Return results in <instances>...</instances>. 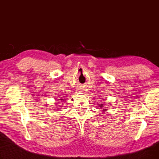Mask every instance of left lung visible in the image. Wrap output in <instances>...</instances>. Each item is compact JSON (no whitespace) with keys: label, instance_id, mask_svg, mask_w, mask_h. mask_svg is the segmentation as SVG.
<instances>
[{"label":"left lung","instance_id":"left-lung-1","mask_svg":"<svg viewBox=\"0 0 159 159\" xmlns=\"http://www.w3.org/2000/svg\"><path fill=\"white\" fill-rule=\"evenodd\" d=\"M99 108L102 109V113H104V112L107 111V109H106V108H104V104H102V103L99 104Z\"/></svg>","mask_w":159,"mask_h":159}]
</instances>
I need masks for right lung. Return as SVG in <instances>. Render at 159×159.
I'll list each match as a JSON object with an SVG mask.
<instances>
[{"label":"right lung","mask_w":159,"mask_h":159,"mask_svg":"<svg viewBox=\"0 0 159 159\" xmlns=\"http://www.w3.org/2000/svg\"><path fill=\"white\" fill-rule=\"evenodd\" d=\"M60 99V100H62V98H60V99Z\"/></svg>","instance_id":"add662e5"}]
</instances>
